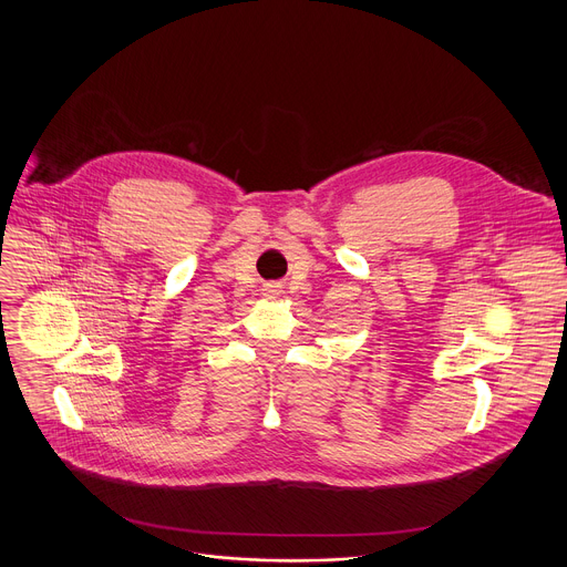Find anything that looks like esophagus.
<instances>
[{
	"mask_svg": "<svg viewBox=\"0 0 567 567\" xmlns=\"http://www.w3.org/2000/svg\"><path fill=\"white\" fill-rule=\"evenodd\" d=\"M276 293H278V289H276L274 285H269V287H267V296H269V298H274Z\"/></svg>",
	"mask_w": 567,
	"mask_h": 567,
	"instance_id": "obj_1",
	"label": "esophagus"
}]
</instances>
